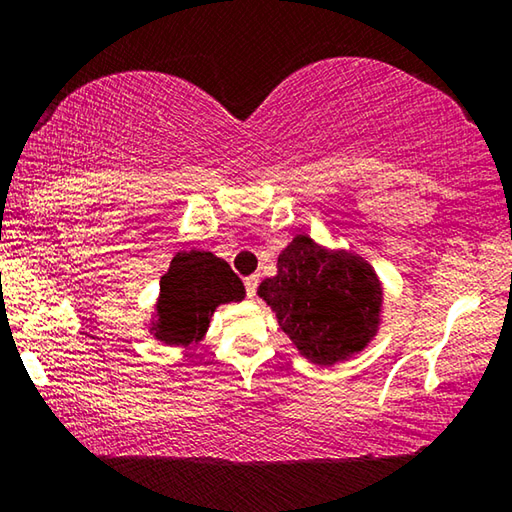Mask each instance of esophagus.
Returning a JSON list of instances; mask_svg holds the SVG:
<instances>
[{
  "instance_id": "esophagus-1",
  "label": "esophagus",
  "mask_w": 512,
  "mask_h": 512,
  "mask_svg": "<svg viewBox=\"0 0 512 512\" xmlns=\"http://www.w3.org/2000/svg\"><path fill=\"white\" fill-rule=\"evenodd\" d=\"M244 284H246V293H248V298H255V293H257V284H259V275H248L246 280H244Z\"/></svg>"
}]
</instances>
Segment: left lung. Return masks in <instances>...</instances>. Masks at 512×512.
<instances>
[{"instance_id":"8db88e82","label":"left lung","mask_w":512,"mask_h":512,"mask_svg":"<svg viewBox=\"0 0 512 512\" xmlns=\"http://www.w3.org/2000/svg\"><path fill=\"white\" fill-rule=\"evenodd\" d=\"M257 293L302 357L318 366L348 361L379 332L384 289L375 268L309 235L293 237L277 257V275Z\"/></svg>"}]
</instances>
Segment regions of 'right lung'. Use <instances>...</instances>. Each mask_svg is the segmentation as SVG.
<instances>
[{
    "instance_id": "right-lung-1",
    "label": "right lung",
    "mask_w": 512,
    "mask_h": 512,
    "mask_svg": "<svg viewBox=\"0 0 512 512\" xmlns=\"http://www.w3.org/2000/svg\"><path fill=\"white\" fill-rule=\"evenodd\" d=\"M244 298V282L225 259L207 250L178 253L160 280L149 332L164 345L178 348L201 341L216 307Z\"/></svg>"
}]
</instances>
